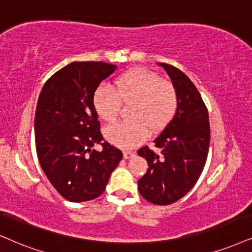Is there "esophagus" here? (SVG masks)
Here are the masks:
<instances>
[{
  "label": "esophagus",
  "instance_id": "1",
  "mask_svg": "<svg viewBox=\"0 0 252 252\" xmlns=\"http://www.w3.org/2000/svg\"><path fill=\"white\" fill-rule=\"evenodd\" d=\"M132 156H133V152H132V151H124V152H123V158H124V159L131 158Z\"/></svg>",
  "mask_w": 252,
  "mask_h": 252
}]
</instances>
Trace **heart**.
Segmentation results:
<instances>
[{
  "mask_svg": "<svg viewBox=\"0 0 252 252\" xmlns=\"http://www.w3.org/2000/svg\"><path fill=\"white\" fill-rule=\"evenodd\" d=\"M121 102H132L129 108L131 120L108 126L104 136L111 144L130 149L144 141L149 129L160 131L173 120L179 98L172 82L138 67L120 75L114 82V91L108 86H100L94 92V109L106 122L117 119Z\"/></svg>",
  "mask_w": 252,
  "mask_h": 252,
  "instance_id": "obj_1",
  "label": "heart"
}]
</instances>
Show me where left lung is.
<instances>
[{
    "instance_id": "1",
    "label": "left lung",
    "mask_w": 252,
    "mask_h": 252,
    "mask_svg": "<svg viewBox=\"0 0 252 252\" xmlns=\"http://www.w3.org/2000/svg\"><path fill=\"white\" fill-rule=\"evenodd\" d=\"M177 89L178 110L155 139V152L148 146L137 151L148 161V172L138 180L141 195L155 205H171L186 195L205 167L211 141L208 111L190 79L168 63H158Z\"/></svg>"
}]
</instances>
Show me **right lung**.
I'll return each mask as SVG.
<instances>
[{"label": "right lung", "mask_w": 252, "mask_h": 252, "mask_svg": "<svg viewBox=\"0 0 252 252\" xmlns=\"http://www.w3.org/2000/svg\"><path fill=\"white\" fill-rule=\"evenodd\" d=\"M116 65L101 62H74L45 82L34 115V141L44 173L60 195L84 202L104 192L111 172L123 155L103 143L93 106L101 81L115 72Z\"/></svg>", "instance_id": "add662e5"}]
</instances>
